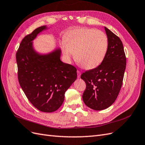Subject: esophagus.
<instances>
[{"mask_svg":"<svg viewBox=\"0 0 145 145\" xmlns=\"http://www.w3.org/2000/svg\"><path fill=\"white\" fill-rule=\"evenodd\" d=\"M77 78H80V76H81V72H80L79 71H77Z\"/></svg>","mask_w":145,"mask_h":145,"instance_id":"1","label":"esophagus"}]
</instances>
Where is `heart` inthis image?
I'll return each mask as SVG.
<instances>
[{
    "label": "heart",
    "mask_w": 145,
    "mask_h": 145,
    "mask_svg": "<svg viewBox=\"0 0 145 145\" xmlns=\"http://www.w3.org/2000/svg\"><path fill=\"white\" fill-rule=\"evenodd\" d=\"M61 47L68 62H71L75 54L78 63L91 69L99 67L104 60L108 49V39L102 31L80 27L68 32Z\"/></svg>",
    "instance_id": "heart-1"
}]
</instances>
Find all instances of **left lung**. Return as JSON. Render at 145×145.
Listing matches in <instances>:
<instances>
[{
  "mask_svg": "<svg viewBox=\"0 0 145 145\" xmlns=\"http://www.w3.org/2000/svg\"><path fill=\"white\" fill-rule=\"evenodd\" d=\"M108 39L106 57L99 67L81 75L86 88L82 99L94 110H103L115 102L119 94L126 69V60L120 38L105 27Z\"/></svg>",
  "mask_w": 145,
  "mask_h": 145,
  "instance_id": "1",
  "label": "left lung"
}]
</instances>
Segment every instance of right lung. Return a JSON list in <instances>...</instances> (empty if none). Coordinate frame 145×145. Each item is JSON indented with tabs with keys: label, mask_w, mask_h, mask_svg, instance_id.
I'll return each mask as SVG.
<instances>
[{
	"label": "right lung",
	"mask_w": 145,
	"mask_h": 145,
	"mask_svg": "<svg viewBox=\"0 0 145 145\" xmlns=\"http://www.w3.org/2000/svg\"><path fill=\"white\" fill-rule=\"evenodd\" d=\"M48 29L36 28L22 40L16 53L18 79L22 89L33 106L45 112L61 106L65 93L77 78V69L60 60L59 48L47 54L35 50L33 40Z\"/></svg>",
	"instance_id": "right-lung-1"
}]
</instances>
